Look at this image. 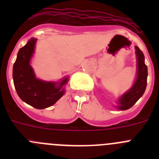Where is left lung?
Wrapping results in <instances>:
<instances>
[{"label":"left lung","instance_id":"1","mask_svg":"<svg viewBox=\"0 0 159 159\" xmlns=\"http://www.w3.org/2000/svg\"><path fill=\"white\" fill-rule=\"evenodd\" d=\"M135 49L137 57V78L131 88L119 99L117 107L119 110H127L131 107L143 96L147 88L148 73L147 67L144 62V55L139 47L135 46Z\"/></svg>","mask_w":159,"mask_h":159}]
</instances>
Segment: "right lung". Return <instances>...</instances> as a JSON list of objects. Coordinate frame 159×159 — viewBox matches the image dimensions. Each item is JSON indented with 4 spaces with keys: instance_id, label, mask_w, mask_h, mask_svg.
<instances>
[{
    "instance_id": "right-lung-1",
    "label": "right lung",
    "mask_w": 159,
    "mask_h": 159,
    "mask_svg": "<svg viewBox=\"0 0 159 159\" xmlns=\"http://www.w3.org/2000/svg\"><path fill=\"white\" fill-rule=\"evenodd\" d=\"M36 39L32 38L20 49L13 64L12 77L16 93L24 102L36 109H43L55 104L63 96L67 78L60 83L47 82L36 78L30 65Z\"/></svg>"
}]
</instances>
